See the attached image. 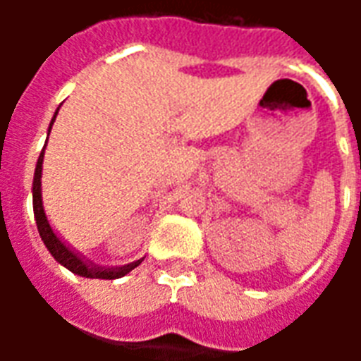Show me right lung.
<instances>
[{
	"mask_svg": "<svg viewBox=\"0 0 361 361\" xmlns=\"http://www.w3.org/2000/svg\"><path fill=\"white\" fill-rule=\"evenodd\" d=\"M56 119V116H54ZM54 119H51V123H54ZM50 123V129H51ZM42 160H44V150L40 158H38V162H36V170H35V181H32V204H35V219H36V226H38V232H40V238H42V242L46 243V247L50 251L54 259L61 263V265L69 269L75 274H79V276H85V279H102V280H114V279H121V276H126L127 272L133 271L135 267H139L141 261H137L133 265H127L121 267V269H100V267H89L82 263L81 259L75 255L73 251H69L61 243L58 235L54 234V230L48 224V219H46V214H44V207H42Z\"/></svg>",
	"mask_w": 361,
	"mask_h": 361,
	"instance_id": "add662e5",
	"label": "right lung"
}]
</instances>
